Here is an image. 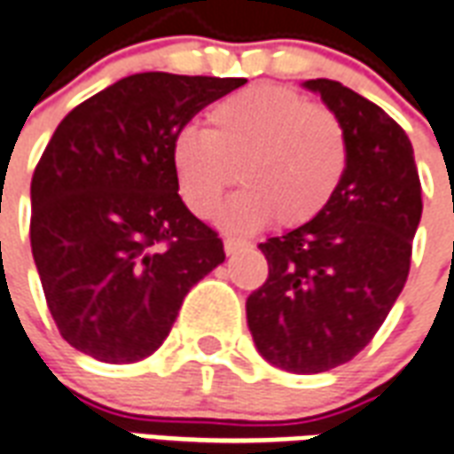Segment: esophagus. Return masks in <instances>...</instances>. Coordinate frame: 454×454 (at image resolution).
I'll list each match as a JSON object with an SVG mask.
<instances>
[{"instance_id": "esophagus-1", "label": "esophagus", "mask_w": 454, "mask_h": 454, "mask_svg": "<svg viewBox=\"0 0 454 454\" xmlns=\"http://www.w3.org/2000/svg\"><path fill=\"white\" fill-rule=\"evenodd\" d=\"M244 247H249V241L239 239V237H227V239H224V251H227V256H230V254H237V251L244 249Z\"/></svg>"}]
</instances>
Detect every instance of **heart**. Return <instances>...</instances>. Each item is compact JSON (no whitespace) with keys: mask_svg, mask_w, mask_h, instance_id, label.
Returning <instances> with one entry per match:
<instances>
[{"mask_svg":"<svg viewBox=\"0 0 454 454\" xmlns=\"http://www.w3.org/2000/svg\"><path fill=\"white\" fill-rule=\"evenodd\" d=\"M205 122V132L186 128L171 142L178 191L195 215L210 217L237 176L244 188L223 210L234 230H256L270 217L297 227L332 203L348 147L329 108L261 84L217 101Z\"/></svg>","mask_w":454,"mask_h":454,"instance_id":"b5f03b06","label":"heart"}]
</instances>
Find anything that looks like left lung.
Segmentation results:
<instances>
[{
    "mask_svg": "<svg viewBox=\"0 0 454 454\" xmlns=\"http://www.w3.org/2000/svg\"><path fill=\"white\" fill-rule=\"evenodd\" d=\"M302 87L340 122L348 164L322 213L259 244L268 278L247 300V324L270 365L314 375L348 363L382 326L423 203L411 142L380 106L332 79Z\"/></svg>",
    "mask_w": 454,
    "mask_h": 454,
    "instance_id": "obj_1",
    "label": "left lung"
}]
</instances>
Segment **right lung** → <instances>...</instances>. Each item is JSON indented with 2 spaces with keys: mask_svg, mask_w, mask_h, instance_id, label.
<instances>
[{
  "mask_svg": "<svg viewBox=\"0 0 454 454\" xmlns=\"http://www.w3.org/2000/svg\"><path fill=\"white\" fill-rule=\"evenodd\" d=\"M247 79L142 72L69 111L31 181V249L62 339L101 363L164 343L223 239L178 195L171 142Z\"/></svg>",
  "mask_w": 454,
  "mask_h": 454,
  "instance_id": "add662e5",
  "label": "right lung"
}]
</instances>
